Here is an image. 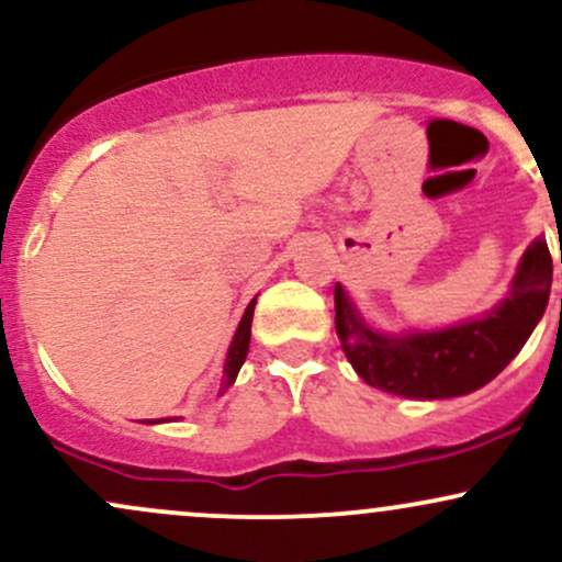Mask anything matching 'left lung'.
Returning <instances> with one entry per match:
<instances>
[{
  "instance_id": "obj_1",
  "label": "left lung",
  "mask_w": 562,
  "mask_h": 562,
  "mask_svg": "<svg viewBox=\"0 0 562 562\" xmlns=\"http://www.w3.org/2000/svg\"><path fill=\"white\" fill-rule=\"evenodd\" d=\"M562 263V256H560ZM552 256L544 237L526 248L507 295L479 319L443 330L389 335L372 330L348 293L335 285V333L357 375L404 398H451L483 389L518 357L544 317Z\"/></svg>"
}]
</instances>
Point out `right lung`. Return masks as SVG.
Here are the masks:
<instances>
[{
  "instance_id": "1",
  "label": "right lung",
  "mask_w": 562,
  "mask_h": 562,
  "mask_svg": "<svg viewBox=\"0 0 562 562\" xmlns=\"http://www.w3.org/2000/svg\"><path fill=\"white\" fill-rule=\"evenodd\" d=\"M254 306H256V299L248 303V308H245V314H243V319H240V325H237V330H235V338H232L227 359H224L222 380H218V391H227L229 385L235 383L237 372H240L245 357H248L250 322H254ZM147 423H164V420H147Z\"/></svg>"
}]
</instances>
